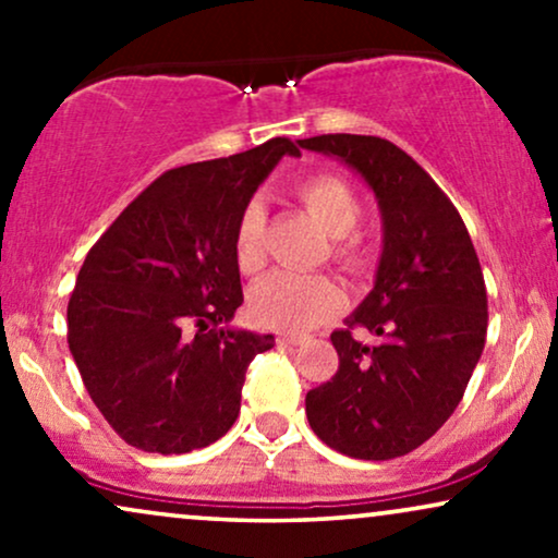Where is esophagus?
Here are the masks:
<instances>
[{"mask_svg": "<svg viewBox=\"0 0 558 558\" xmlns=\"http://www.w3.org/2000/svg\"><path fill=\"white\" fill-rule=\"evenodd\" d=\"M278 343L280 345H299V343H304V336H299V332H280Z\"/></svg>", "mask_w": 558, "mask_h": 558, "instance_id": "esophagus-1", "label": "esophagus"}]
</instances>
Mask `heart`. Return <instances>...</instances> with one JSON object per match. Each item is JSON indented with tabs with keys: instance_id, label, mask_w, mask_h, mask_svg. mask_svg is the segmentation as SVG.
I'll list each match as a JSON object with an SVG mask.
<instances>
[{
	"instance_id": "1",
	"label": "heart",
	"mask_w": 558,
	"mask_h": 558,
	"mask_svg": "<svg viewBox=\"0 0 558 558\" xmlns=\"http://www.w3.org/2000/svg\"><path fill=\"white\" fill-rule=\"evenodd\" d=\"M304 213L330 235V254L338 265L360 272L367 252L351 230L362 220V198L341 175L317 172L304 178L293 191ZM235 267L243 275H257L267 262V220L259 204H248L239 217L233 235ZM343 310V291L325 275L299 278V275H270L248 293V315L262 328L272 330H312L328 323Z\"/></svg>"
}]
</instances>
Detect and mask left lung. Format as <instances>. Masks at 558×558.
<instances>
[{
    "mask_svg": "<svg viewBox=\"0 0 558 558\" xmlns=\"http://www.w3.org/2000/svg\"><path fill=\"white\" fill-rule=\"evenodd\" d=\"M299 146L360 172L383 215L375 288L330 336L338 373L306 393V420L345 457L386 462L425 444L462 401L488 332L483 270L451 198L399 146L351 133ZM356 327L376 341L362 344Z\"/></svg>",
    "mask_w": 558,
    "mask_h": 558,
    "instance_id": "1",
    "label": "left lung"
}]
</instances>
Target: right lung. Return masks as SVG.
<instances>
[{
	"mask_svg": "<svg viewBox=\"0 0 558 558\" xmlns=\"http://www.w3.org/2000/svg\"><path fill=\"white\" fill-rule=\"evenodd\" d=\"M283 155L296 144L270 138L168 170L86 254L68 304L70 354L128 446L189 453L239 417L248 364L275 338L228 328L243 304L233 235Z\"/></svg>",
	"mask_w": 558,
	"mask_h": 558,
	"instance_id": "obj_1",
	"label": "right lung"
}]
</instances>
